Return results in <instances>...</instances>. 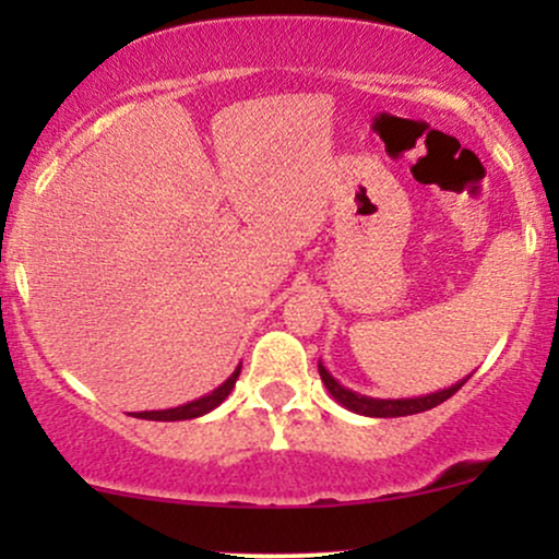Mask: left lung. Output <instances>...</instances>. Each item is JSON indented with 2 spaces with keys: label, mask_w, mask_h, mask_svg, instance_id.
Here are the masks:
<instances>
[{
  "label": "left lung",
  "mask_w": 559,
  "mask_h": 559,
  "mask_svg": "<svg viewBox=\"0 0 559 559\" xmlns=\"http://www.w3.org/2000/svg\"><path fill=\"white\" fill-rule=\"evenodd\" d=\"M318 373L323 378L325 389H329V394L336 400L342 407L349 409V413H357V415H365V418H402V415H415V413H426V409L436 407V404L447 402L449 396L454 394V391H460V386L467 381L452 383L449 389H439V391H431V394H420V396H404V400H378V396H365V394H357V391L342 386V383L336 381V378L331 376V370L325 368L323 362H318Z\"/></svg>",
  "instance_id": "1"
}]
</instances>
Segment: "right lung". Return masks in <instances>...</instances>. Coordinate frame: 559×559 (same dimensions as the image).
Wrapping results in <instances>:
<instances>
[{"label":"right lung","mask_w":559,"mask_h":559,"mask_svg":"<svg viewBox=\"0 0 559 559\" xmlns=\"http://www.w3.org/2000/svg\"><path fill=\"white\" fill-rule=\"evenodd\" d=\"M241 373V365L239 368L230 373L226 381L221 383V386L210 391V394L199 396L194 402H186V404H178V407H168V409H144V413H133V418H141V420H191V418H202V415L213 413L221 402H226V396L234 391L236 386V378Z\"/></svg>","instance_id":"add662e5"}]
</instances>
